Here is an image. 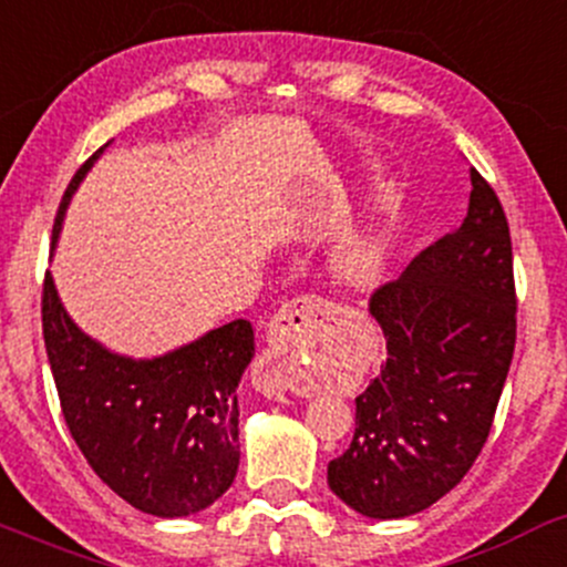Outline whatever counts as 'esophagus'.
Segmentation results:
<instances>
[{
    "instance_id": "1",
    "label": "esophagus",
    "mask_w": 567,
    "mask_h": 567,
    "mask_svg": "<svg viewBox=\"0 0 567 567\" xmlns=\"http://www.w3.org/2000/svg\"><path fill=\"white\" fill-rule=\"evenodd\" d=\"M329 302L321 297H300V300L284 305L272 316L267 327V351L262 353L257 367V391H262L267 399H286L297 396L295 385V359L297 342L310 334V329L318 323V316L327 313Z\"/></svg>"
}]
</instances>
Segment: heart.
Here are the masks:
<instances>
[{"label":"heart","instance_id":"1","mask_svg":"<svg viewBox=\"0 0 567 567\" xmlns=\"http://www.w3.org/2000/svg\"><path fill=\"white\" fill-rule=\"evenodd\" d=\"M391 244L383 233L364 230L348 235L342 244L334 246L329 267H332L337 281L353 289H372L385 276Z\"/></svg>","mask_w":567,"mask_h":567}]
</instances>
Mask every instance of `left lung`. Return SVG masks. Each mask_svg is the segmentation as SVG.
<instances>
[{"label": "left lung", "instance_id": "left-lung-1", "mask_svg": "<svg viewBox=\"0 0 567 567\" xmlns=\"http://www.w3.org/2000/svg\"><path fill=\"white\" fill-rule=\"evenodd\" d=\"M369 313L388 359L355 399L351 447L327 482L353 512L402 519L447 495L485 447L514 340L512 238L498 195L472 168L468 214L380 286Z\"/></svg>", "mask_w": 567, "mask_h": 567}]
</instances>
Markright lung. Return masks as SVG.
Masks as SVG:
<instances>
[{
    "label": "right lung",
    "mask_w": 567,
    "mask_h": 567,
    "mask_svg": "<svg viewBox=\"0 0 567 567\" xmlns=\"http://www.w3.org/2000/svg\"><path fill=\"white\" fill-rule=\"evenodd\" d=\"M74 174L53 227V249L93 163ZM42 332L61 410L91 468L123 501L152 517L203 512L238 474V383L254 359L244 318L152 359L114 353L85 334L44 276Z\"/></svg>",
    "instance_id": "1"
}]
</instances>
